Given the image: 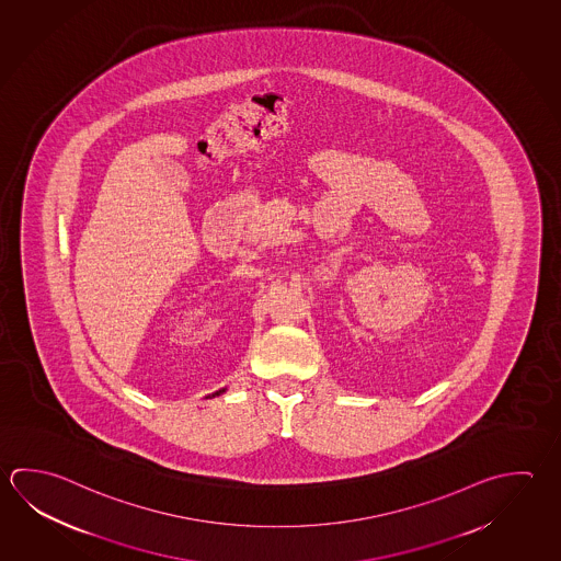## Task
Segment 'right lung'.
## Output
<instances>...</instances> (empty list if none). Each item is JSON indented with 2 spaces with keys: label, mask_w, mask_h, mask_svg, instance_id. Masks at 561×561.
Segmentation results:
<instances>
[{
  "label": "right lung",
  "mask_w": 561,
  "mask_h": 561,
  "mask_svg": "<svg viewBox=\"0 0 561 561\" xmlns=\"http://www.w3.org/2000/svg\"><path fill=\"white\" fill-rule=\"evenodd\" d=\"M225 389H219V391H217V393H215V396H219V393H224Z\"/></svg>",
  "instance_id": "obj_1"
}]
</instances>
